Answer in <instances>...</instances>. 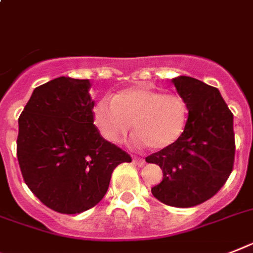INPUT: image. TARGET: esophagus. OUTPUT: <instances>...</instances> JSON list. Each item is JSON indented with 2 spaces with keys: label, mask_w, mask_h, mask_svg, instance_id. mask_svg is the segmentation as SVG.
<instances>
[{
  "label": "esophagus",
  "mask_w": 253,
  "mask_h": 253,
  "mask_svg": "<svg viewBox=\"0 0 253 253\" xmlns=\"http://www.w3.org/2000/svg\"><path fill=\"white\" fill-rule=\"evenodd\" d=\"M133 163L138 167H143L146 164L145 160L142 159V158H138V156H134V158H133Z\"/></svg>",
  "instance_id": "obj_1"
}]
</instances>
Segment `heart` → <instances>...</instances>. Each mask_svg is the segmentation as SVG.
<instances>
[{
	"label": "heart",
	"mask_w": 253,
	"mask_h": 253,
	"mask_svg": "<svg viewBox=\"0 0 253 253\" xmlns=\"http://www.w3.org/2000/svg\"><path fill=\"white\" fill-rule=\"evenodd\" d=\"M93 120L106 141L118 143L133 124L137 142L162 150L173 145L186 124V104L176 94H163L147 86L120 90L112 101L103 98L94 106Z\"/></svg>",
	"instance_id": "heart-1"
}]
</instances>
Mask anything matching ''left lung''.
Segmentation results:
<instances>
[{"mask_svg": "<svg viewBox=\"0 0 253 253\" xmlns=\"http://www.w3.org/2000/svg\"><path fill=\"white\" fill-rule=\"evenodd\" d=\"M172 81L189 118L179 138L146 162L163 170L152 195L167 206L187 208L211 199L230 176L235 158L233 112L217 87L189 76Z\"/></svg>", "mask_w": 253, "mask_h": 253, "instance_id": "8db88e82", "label": "left lung"}]
</instances>
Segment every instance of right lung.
Segmentation results:
<instances>
[{"label": "right lung", "instance_id": "add662e5", "mask_svg": "<svg viewBox=\"0 0 253 253\" xmlns=\"http://www.w3.org/2000/svg\"><path fill=\"white\" fill-rule=\"evenodd\" d=\"M89 80L58 77L33 90L19 116L16 156L27 186L50 210L76 214L97 206L128 152L94 125Z\"/></svg>", "mask_w": 253, "mask_h": 253}]
</instances>
